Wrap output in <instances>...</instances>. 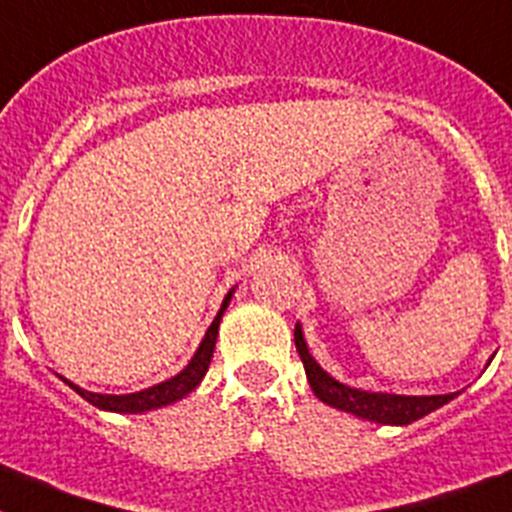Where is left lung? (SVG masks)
<instances>
[{
  "label": "left lung",
  "mask_w": 512,
  "mask_h": 512,
  "mask_svg": "<svg viewBox=\"0 0 512 512\" xmlns=\"http://www.w3.org/2000/svg\"><path fill=\"white\" fill-rule=\"evenodd\" d=\"M295 346L300 354L302 364H305V374L310 379V387L318 400L325 405L346 413H354L364 420H374V423L384 425H408L413 420L423 418V415L433 413L436 408L446 405L454 400L456 392L451 395H428V397H408V395H382V392H364V390H351L346 384L336 382L333 377L315 364V359L307 351V343L302 338L300 325L295 328Z\"/></svg>",
  "instance_id": "8db88e82"
}]
</instances>
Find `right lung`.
Listing matches in <instances>:
<instances>
[{
  "mask_svg": "<svg viewBox=\"0 0 512 512\" xmlns=\"http://www.w3.org/2000/svg\"><path fill=\"white\" fill-rule=\"evenodd\" d=\"M233 295V292H230ZM230 295L225 297L223 307L217 312V318L212 320V325L207 328L205 338H202L200 348H197V354L192 356L187 366H184L182 372L176 374V377L166 379L161 384H153L148 390L143 392H133V395H97V392H87L76 387V384L69 382V387L74 392H79L81 397L87 402H92L94 408L102 410H112V413H146V410H156L164 408V405H171V402L182 400L187 397L189 392L202 382V377L207 374V366H210L212 351H215V341H217V328H220V318H223L225 307H228Z\"/></svg>",
  "mask_w": 512,
  "mask_h": 512,
  "instance_id": "right-lung-1",
  "label": "right lung"
}]
</instances>
